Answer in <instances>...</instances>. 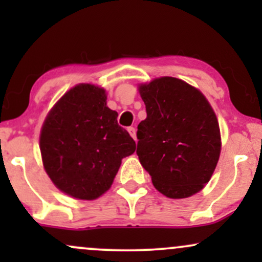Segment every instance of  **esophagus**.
Instances as JSON below:
<instances>
[{
    "label": "esophagus",
    "mask_w": 262,
    "mask_h": 262,
    "mask_svg": "<svg viewBox=\"0 0 262 262\" xmlns=\"http://www.w3.org/2000/svg\"><path fill=\"white\" fill-rule=\"evenodd\" d=\"M128 132H129V134H130V137L133 138L134 140H137V129H135L134 127H129Z\"/></svg>",
    "instance_id": "obj_1"
}]
</instances>
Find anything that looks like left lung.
<instances>
[{
	"label": "left lung",
	"mask_w": 262,
	"mask_h": 262,
	"mask_svg": "<svg viewBox=\"0 0 262 262\" xmlns=\"http://www.w3.org/2000/svg\"><path fill=\"white\" fill-rule=\"evenodd\" d=\"M146 118L138 125L137 154L155 188L169 198L197 193L209 181L221 154L218 119L193 86L160 77L139 86Z\"/></svg>",
	"instance_id": "1"
}]
</instances>
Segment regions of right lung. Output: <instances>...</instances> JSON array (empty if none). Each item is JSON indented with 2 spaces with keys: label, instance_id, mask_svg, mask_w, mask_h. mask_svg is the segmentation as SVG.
Segmentation results:
<instances>
[{
  "label": "right lung",
  "instance_id": "1",
  "mask_svg": "<svg viewBox=\"0 0 262 262\" xmlns=\"http://www.w3.org/2000/svg\"><path fill=\"white\" fill-rule=\"evenodd\" d=\"M107 107L106 91L81 83L52 108L40 132L44 169L60 191L96 200L110 189L135 141Z\"/></svg>",
  "mask_w": 262,
  "mask_h": 262
}]
</instances>
